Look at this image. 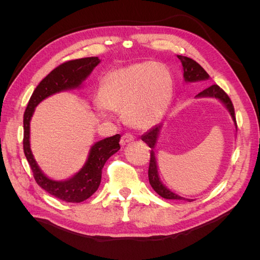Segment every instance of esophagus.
Here are the masks:
<instances>
[{
    "label": "esophagus",
    "instance_id": "esophagus-1",
    "mask_svg": "<svg viewBox=\"0 0 260 260\" xmlns=\"http://www.w3.org/2000/svg\"><path fill=\"white\" fill-rule=\"evenodd\" d=\"M135 140V137H133L132 135H130V133H125V135H123L121 137V140H120V144L121 145H125L129 142H132V141Z\"/></svg>",
    "mask_w": 260,
    "mask_h": 260
}]
</instances>
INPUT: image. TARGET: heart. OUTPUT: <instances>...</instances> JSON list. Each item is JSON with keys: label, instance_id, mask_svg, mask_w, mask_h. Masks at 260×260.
Masks as SVG:
<instances>
[{"label": "heart", "instance_id": "heart-1", "mask_svg": "<svg viewBox=\"0 0 260 260\" xmlns=\"http://www.w3.org/2000/svg\"><path fill=\"white\" fill-rule=\"evenodd\" d=\"M172 95V80L160 64L144 61L107 74L99 91L100 105L122 113L130 127H153L166 113Z\"/></svg>", "mask_w": 260, "mask_h": 260}]
</instances>
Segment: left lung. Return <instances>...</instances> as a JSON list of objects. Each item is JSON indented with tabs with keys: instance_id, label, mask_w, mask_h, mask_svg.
<instances>
[{
	"instance_id": "8db88e82",
	"label": "left lung",
	"mask_w": 260,
	"mask_h": 260,
	"mask_svg": "<svg viewBox=\"0 0 260 260\" xmlns=\"http://www.w3.org/2000/svg\"><path fill=\"white\" fill-rule=\"evenodd\" d=\"M178 58L182 62L183 66V77L185 82H195V81H202V80H207L209 79V75L205 72L199 62H196L192 58H188L186 56H181V55H178ZM198 96H211V98H216L220 100L222 103L226 106V108L229 109L230 115L232 116V119L237 125V121H235V116H234V107L230 98L228 96V94L220 88L217 84H212L205 90H203L198 94ZM160 124L155 125L154 128H152L149 131H147L145 135L142 136V141L151 147V158H149V167H148V180H149V184L152 185L154 188V191L160 195L161 198L167 199V200H186L182 196H179L175 194L174 192H171L169 188L165 186L161 181L159 180L158 177V170H157V162L155 158V153H154V147L156 144L157 138H158L159 135V130H160ZM190 201V200H187ZM191 202V201H190Z\"/></svg>"
}]
</instances>
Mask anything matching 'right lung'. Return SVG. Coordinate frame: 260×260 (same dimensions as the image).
Returning a JSON list of instances; mask_svg holds the SVG:
<instances>
[{"mask_svg": "<svg viewBox=\"0 0 260 260\" xmlns=\"http://www.w3.org/2000/svg\"><path fill=\"white\" fill-rule=\"evenodd\" d=\"M99 62V57H84L62 62L38 84L23 114V152L32 170L36 182L51 195L68 203L83 202L95 193L101 183L102 169L106 160L119 151L120 135L99 141L91 147L88 160L79 172L67 180L55 181L46 177L40 170L31 153L30 120L36 106L41 101L54 93L78 88Z\"/></svg>", "mask_w": 260, "mask_h": 260, "instance_id": "add662e5", "label": "right lung"}]
</instances>
